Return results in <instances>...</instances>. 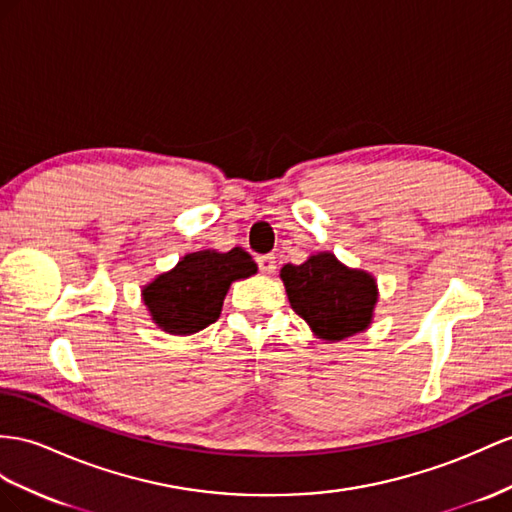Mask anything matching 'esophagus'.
Segmentation results:
<instances>
[{
    "instance_id": "1",
    "label": "esophagus",
    "mask_w": 512,
    "mask_h": 512,
    "mask_svg": "<svg viewBox=\"0 0 512 512\" xmlns=\"http://www.w3.org/2000/svg\"><path fill=\"white\" fill-rule=\"evenodd\" d=\"M257 264H259V270L264 274H272L274 270H277V259H274V255H259Z\"/></svg>"
}]
</instances>
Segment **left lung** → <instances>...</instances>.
<instances>
[{
    "mask_svg": "<svg viewBox=\"0 0 512 512\" xmlns=\"http://www.w3.org/2000/svg\"><path fill=\"white\" fill-rule=\"evenodd\" d=\"M281 279L292 309L320 339L342 342L370 326L378 300L370 272L344 266L333 253H318L300 266L285 264Z\"/></svg>",
    "mask_w": 512,
    "mask_h": 512,
    "instance_id": "8db88e82",
    "label": "left lung"
}]
</instances>
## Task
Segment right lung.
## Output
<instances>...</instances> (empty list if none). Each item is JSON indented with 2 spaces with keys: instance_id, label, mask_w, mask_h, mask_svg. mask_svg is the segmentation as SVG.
<instances>
[{
  "instance_id": "add662e5",
  "label": "right lung",
  "mask_w": 512,
  "mask_h": 512,
  "mask_svg": "<svg viewBox=\"0 0 512 512\" xmlns=\"http://www.w3.org/2000/svg\"><path fill=\"white\" fill-rule=\"evenodd\" d=\"M255 272L253 257L240 246L229 253L196 251L144 285L142 300L162 331L192 335L218 320L229 285Z\"/></svg>"
}]
</instances>
